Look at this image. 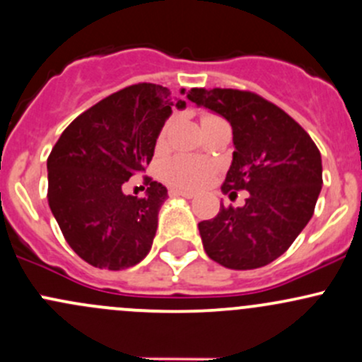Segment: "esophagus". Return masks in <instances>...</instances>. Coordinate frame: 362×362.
<instances>
[{
  "instance_id": "34e87169",
  "label": "esophagus",
  "mask_w": 362,
  "mask_h": 362,
  "mask_svg": "<svg viewBox=\"0 0 362 362\" xmlns=\"http://www.w3.org/2000/svg\"><path fill=\"white\" fill-rule=\"evenodd\" d=\"M170 196H182V197H187V199H192L196 194L191 192V191H182V189H171Z\"/></svg>"
}]
</instances>
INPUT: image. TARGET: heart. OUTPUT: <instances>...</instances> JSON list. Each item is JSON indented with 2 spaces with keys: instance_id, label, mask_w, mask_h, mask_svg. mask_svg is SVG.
Returning <instances> with one entry per match:
<instances>
[{
  "instance_id": "obj_1",
  "label": "heart",
  "mask_w": 362,
  "mask_h": 362,
  "mask_svg": "<svg viewBox=\"0 0 362 362\" xmlns=\"http://www.w3.org/2000/svg\"><path fill=\"white\" fill-rule=\"evenodd\" d=\"M211 119H216V116L208 112L203 114L201 124L208 123ZM163 136H165V132H163L161 140ZM213 170H215V166L210 161H204V159L192 158V156H173L168 161H165L161 173L163 178L173 187L197 189L210 178Z\"/></svg>"
}]
</instances>
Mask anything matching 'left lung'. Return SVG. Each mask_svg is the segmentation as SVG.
<instances>
[{"label": "left lung", "instance_id": "1", "mask_svg": "<svg viewBox=\"0 0 362 362\" xmlns=\"http://www.w3.org/2000/svg\"><path fill=\"white\" fill-rule=\"evenodd\" d=\"M187 98L232 127L223 192L248 191L245 206L197 223L211 260L234 271L271 264L309 223L322 187L321 152L283 109L251 91L192 88ZM234 194V192H232Z\"/></svg>", "mask_w": 362, "mask_h": 362}]
</instances>
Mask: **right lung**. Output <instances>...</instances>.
<instances>
[{
	"label": "right lung",
	"instance_id": "1",
	"mask_svg": "<svg viewBox=\"0 0 362 362\" xmlns=\"http://www.w3.org/2000/svg\"><path fill=\"white\" fill-rule=\"evenodd\" d=\"M171 107L168 88L139 83L79 114L48 156V204L69 246L98 269L121 271L147 257L165 185L144 177L146 196L124 185L149 165Z\"/></svg>",
	"mask_w": 362,
	"mask_h": 362
}]
</instances>
